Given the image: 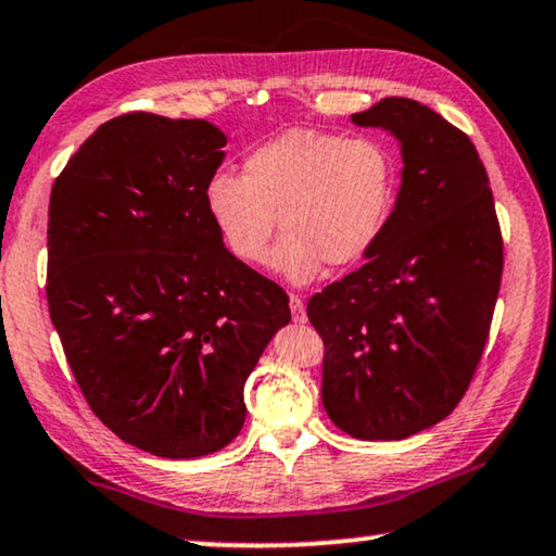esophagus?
I'll use <instances>...</instances> for the list:
<instances>
[{
  "instance_id": "esophagus-1",
  "label": "esophagus",
  "mask_w": 556,
  "mask_h": 556,
  "mask_svg": "<svg viewBox=\"0 0 556 556\" xmlns=\"http://www.w3.org/2000/svg\"><path fill=\"white\" fill-rule=\"evenodd\" d=\"M289 309H292V319L296 324H304L306 321V306L302 302V296H299V294L289 296Z\"/></svg>"
}]
</instances>
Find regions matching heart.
<instances>
[{"mask_svg":"<svg viewBox=\"0 0 556 556\" xmlns=\"http://www.w3.org/2000/svg\"><path fill=\"white\" fill-rule=\"evenodd\" d=\"M399 198V165L381 140L292 128L247 153L242 175L215 173L205 205L232 257L264 264L277 230V269L304 285L354 267L381 240Z\"/></svg>","mask_w":556,"mask_h":556,"instance_id":"b5f03b06","label":"heart"}]
</instances>
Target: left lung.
Here are the masks:
<instances>
[{"label": "left lung", "instance_id": "8db88e82", "mask_svg": "<svg viewBox=\"0 0 556 556\" xmlns=\"http://www.w3.org/2000/svg\"><path fill=\"white\" fill-rule=\"evenodd\" d=\"M403 155L389 227L366 262L306 304L324 341L321 401L343 433L403 440L451 416L488 341L502 232L472 140L413 99L351 116Z\"/></svg>", "mask_w": 556, "mask_h": 556}]
</instances>
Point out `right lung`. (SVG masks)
Segmentation results:
<instances>
[{
	"instance_id": "add662e5",
	"label": "right lung",
	"mask_w": 556,
	"mask_h": 556,
	"mask_svg": "<svg viewBox=\"0 0 556 556\" xmlns=\"http://www.w3.org/2000/svg\"><path fill=\"white\" fill-rule=\"evenodd\" d=\"M213 123L105 121L51 188L47 299L86 403L121 440L170 460L242 430L244 381L289 296L232 257L207 215Z\"/></svg>"
}]
</instances>
